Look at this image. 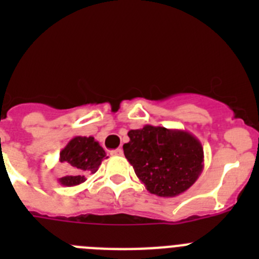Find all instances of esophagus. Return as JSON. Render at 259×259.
Returning <instances> with one entry per match:
<instances>
[{
    "instance_id": "1",
    "label": "esophagus",
    "mask_w": 259,
    "mask_h": 259,
    "mask_svg": "<svg viewBox=\"0 0 259 259\" xmlns=\"http://www.w3.org/2000/svg\"><path fill=\"white\" fill-rule=\"evenodd\" d=\"M110 154L111 155H123V149L118 148V149H115V150H111V152H110Z\"/></svg>"
}]
</instances>
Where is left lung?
I'll use <instances>...</instances> for the list:
<instances>
[{"mask_svg":"<svg viewBox=\"0 0 259 259\" xmlns=\"http://www.w3.org/2000/svg\"><path fill=\"white\" fill-rule=\"evenodd\" d=\"M124 155L145 188L159 197L188 191L203 170V148L184 130L146 124L128 132Z\"/></svg>","mask_w":259,"mask_h":259,"instance_id":"left-lung-1","label":"left lung"}]
</instances>
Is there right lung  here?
Returning a JSON list of instances; mask_svg holds the SVG:
<instances>
[{"label": "right lung", "instance_id": "1", "mask_svg": "<svg viewBox=\"0 0 259 259\" xmlns=\"http://www.w3.org/2000/svg\"><path fill=\"white\" fill-rule=\"evenodd\" d=\"M106 157L104 148L95 137L76 136L71 139L59 153V162L70 167V175L58 180L63 187H75L87 180V176L98 170Z\"/></svg>", "mask_w": 259, "mask_h": 259}]
</instances>
